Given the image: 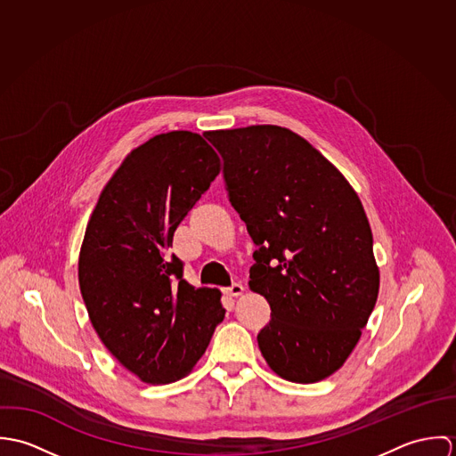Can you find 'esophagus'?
<instances>
[{
  "instance_id": "34e87169",
  "label": "esophagus",
  "mask_w": 456,
  "mask_h": 456,
  "mask_svg": "<svg viewBox=\"0 0 456 456\" xmlns=\"http://www.w3.org/2000/svg\"><path fill=\"white\" fill-rule=\"evenodd\" d=\"M242 293H244V286L239 284V282H235V284H232L230 288L224 289V295H226V297H239V295H242Z\"/></svg>"
}]
</instances>
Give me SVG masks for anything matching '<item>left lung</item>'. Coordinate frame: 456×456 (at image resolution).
<instances>
[{
	"label": "left lung",
	"mask_w": 456,
	"mask_h": 456,
	"mask_svg": "<svg viewBox=\"0 0 456 456\" xmlns=\"http://www.w3.org/2000/svg\"><path fill=\"white\" fill-rule=\"evenodd\" d=\"M232 207L256 244L249 288L270 304L258 333L270 369L293 383L338 370L379 291L372 232L344 175L281 126L212 131Z\"/></svg>",
	"instance_id": "left-lung-1"
}]
</instances>
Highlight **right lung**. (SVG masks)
Segmentation results:
<instances>
[{
    "instance_id": "right-lung-1",
    "label": "right lung",
    "mask_w": 456,
    "mask_h": 456,
    "mask_svg": "<svg viewBox=\"0 0 456 456\" xmlns=\"http://www.w3.org/2000/svg\"><path fill=\"white\" fill-rule=\"evenodd\" d=\"M219 174L196 133L134 149L103 188L78 256L80 293L105 347L143 383L186 376L224 318L221 293L195 289L168 255L174 233Z\"/></svg>"
}]
</instances>
